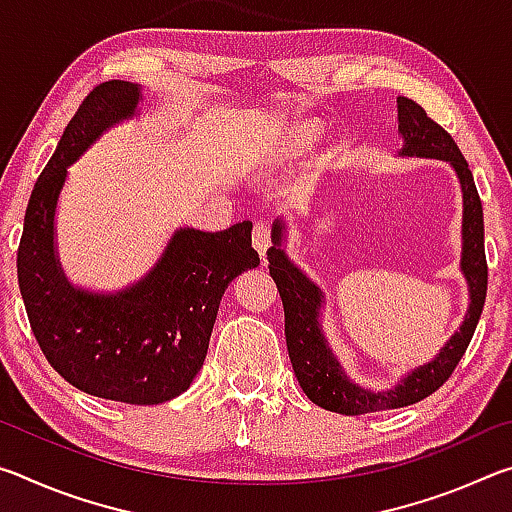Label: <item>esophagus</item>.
I'll return each mask as SVG.
<instances>
[{"mask_svg":"<svg viewBox=\"0 0 512 512\" xmlns=\"http://www.w3.org/2000/svg\"><path fill=\"white\" fill-rule=\"evenodd\" d=\"M253 246L259 253V257H262V262H266L268 248H271V228H268V223H255Z\"/></svg>","mask_w":512,"mask_h":512,"instance_id":"obj_1","label":"esophagus"}]
</instances>
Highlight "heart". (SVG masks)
Wrapping results in <instances>:
<instances>
[{"label":"heart","instance_id":"obj_1","mask_svg":"<svg viewBox=\"0 0 512 512\" xmlns=\"http://www.w3.org/2000/svg\"><path fill=\"white\" fill-rule=\"evenodd\" d=\"M320 137V128L314 121H296V124L289 126V131L284 133L280 149L277 155H273L271 162H264V169L271 171L273 167H284V164H291L300 160L302 155L314 146V142Z\"/></svg>","mask_w":512,"mask_h":512}]
</instances>
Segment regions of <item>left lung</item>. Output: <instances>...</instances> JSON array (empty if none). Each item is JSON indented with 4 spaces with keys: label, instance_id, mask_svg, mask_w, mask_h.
Masks as SVG:
<instances>
[{
    "label": "left lung",
    "instance_id": "8db88e82",
    "mask_svg": "<svg viewBox=\"0 0 512 512\" xmlns=\"http://www.w3.org/2000/svg\"><path fill=\"white\" fill-rule=\"evenodd\" d=\"M397 119H400L397 131H400L404 142L397 155L400 158L443 160L454 169L458 185H461V273L467 282L470 305H467L461 327L449 336V341L431 361L409 370L402 379H397L393 388H386V391L363 388L348 377L341 361L329 348L323 323H320L325 309V293L302 268L291 262L287 250H284L287 223L277 219L271 230L273 246L268 250V271H271L284 305V334H287L291 366L300 388L311 402L341 415L400 409V406L415 404L436 393L452 375L467 345H470L483 311L485 291H488V264H485L483 248V207L470 167H467L452 135L427 117V112L415 101L397 97Z\"/></svg>",
    "mask_w": 512,
    "mask_h": 512
}]
</instances>
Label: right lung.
I'll return each mask as SVG.
<instances>
[{"instance_id": "right-lung-1", "label": "right lung", "mask_w": 512, "mask_h": 512, "mask_svg": "<svg viewBox=\"0 0 512 512\" xmlns=\"http://www.w3.org/2000/svg\"><path fill=\"white\" fill-rule=\"evenodd\" d=\"M142 85L108 81L69 121L33 187L17 250V282L40 350L79 391L126 404H162L203 368L225 289L259 266L253 223L223 232L173 230L151 271L119 291L67 280L56 248V207L67 169L121 121L137 117Z\"/></svg>"}]
</instances>
